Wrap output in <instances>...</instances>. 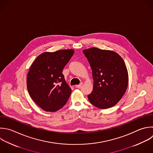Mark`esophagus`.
<instances>
[{"label":"esophagus","instance_id":"obj_1","mask_svg":"<svg viewBox=\"0 0 153 153\" xmlns=\"http://www.w3.org/2000/svg\"><path fill=\"white\" fill-rule=\"evenodd\" d=\"M82 85V83L81 82V83L79 84V85H75V87H76V88H80Z\"/></svg>","mask_w":153,"mask_h":153}]
</instances>
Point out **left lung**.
Listing matches in <instances>:
<instances>
[{"mask_svg": "<svg viewBox=\"0 0 153 153\" xmlns=\"http://www.w3.org/2000/svg\"><path fill=\"white\" fill-rule=\"evenodd\" d=\"M90 63L93 90L88 95L90 102L100 109L115 105L128 85V72L123 59L117 53L91 48L83 50Z\"/></svg>", "mask_w": 153, "mask_h": 153, "instance_id": "8db88e82", "label": "left lung"}]
</instances>
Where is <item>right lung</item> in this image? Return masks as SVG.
<instances>
[{"label":"right lung","instance_id":"1","mask_svg":"<svg viewBox=\"0 0 153 153\" xmlns=\"http://www.w3.org/2000/svg\"><path fill=\"white\" fill-rule=\"evenodd\" d=\"M74 53L72 49L40 54L27 76V87L33 100L43 110L56 112L68 100L71 88L62 71Z\"/></svg>","mask_w":153,"mask_h":153}]
</instances>
